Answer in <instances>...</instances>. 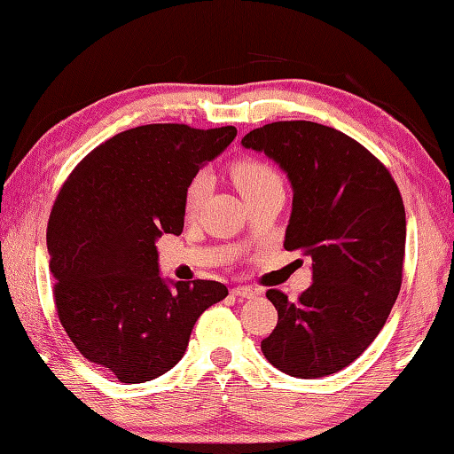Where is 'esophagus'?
I'll list each match as a JSON object with an SVG mask.
<instances>
[{"label":"esophagus","instance_id":"1","mask_svg":"<svg viewBox=\"0 0 454 454\" xmlns=\"http://www.w3.org/2000/svg\"><path fill=\"white\" fill-rule=\"evenodd\" d=\"M232 295H236V298H255V295H260L258 290H254V287H248V286H236L232 287Z\"/></svg>","mask_w":454,"mask_h":454}]
</instances>
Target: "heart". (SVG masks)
Returning <instances> with one entry per match:
<instances>
[{
    "instance_id": "heart-1",
    "label": "heart",
    "mask_w": 454,
    "mask_h": 454,
    "mask_svg": "<svg viewBox=\"0 0 454 454\" xmlns=\"http://www.w3.org/2000/svg\"><path fill=\"white\" fill-rule=\"evenodd\" d=\"M232 178H234V184L240 194L244 196H250L254 192L262 191V188H266L270 184H279V178L276 175V170L270 167V164L262 162V160H255V159H240L234 162L232 167ZM206 176L199 175L191 180V184H188L186 192H184V208L186 212H194L199 208L202 199H204V192H206Z\"/></svg>"
}]
</instances>
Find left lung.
Wrapping results in <instances>:
<instances>
[{"label": "left lung", "instance_id": "1", "mask_svg": "<svg viewBox=\"0 0 454 454\" xmlns=\"http://www.w3.org/2000/svg\"><path fill=\"white\" fill-rule=\"evenodd\" d=\"M242 145L290 178L284 248L313 262V284L295 303L266 292L278 325L262 340V353L298 379L337 373L369 348L399 295L407 236L399 188L364 145L319 122H270Z\"/></svg>", "mask_w": 454, "mask_h": 454}]
</instances>
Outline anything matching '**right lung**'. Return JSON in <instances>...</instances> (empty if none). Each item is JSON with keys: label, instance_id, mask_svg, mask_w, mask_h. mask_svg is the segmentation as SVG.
<instances>
[{"label": "right lung", "instance_id": "add662e5", "mask_svg": "<svg viewBox=\"0 0 454 454\" xmlns=\"http://www.w3.org/2000/svg\"><path fill=\"white\" fill-rule=\"evenodd\" d=\"M236 127L143 125L114 135L61 186L47 224L57 316L90 364L145 383L183 359L204 309L224 300L212 279L167 282L156 238L180 234L184 192Z\"/></svg>", "mask_w": 454, "mask_h": 454}]
</instances>
